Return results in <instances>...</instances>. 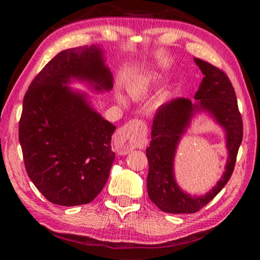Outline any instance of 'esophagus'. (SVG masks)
Returning a JSON list of instances; mask_svg holds the SVG:
<instances>
[{"instance_id": "1", "label": "esophagus", "mask_w": 260, "mask_h": 260, "mask_svg": "<svg viewBox=\"0 0 260 260\" xmlns=\"http://www.w3.org/2000/svg\"><path fill=\"white\" fill-rule=\"evenodd\" d=\"M146 125L140 120H131L117 132L114 136V147L118 153L127 155L135 148L142 146L146 141Z\"/></svg>"}]
</instances>
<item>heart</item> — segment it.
<instances>
[{
    "label": "heart",
    "mask_w": 260,
    "mask_h": 260,
    "mask_svg": "<svg viewBox=\"0 0 260 260\" xmlns=\"http://www.w3.org/2000/svg\"><path fill=\"white\" fill-rule=\"evenodd\" d=\"M160 78L157 76V74H151V76H149L147 78H143L142 80H139L134 83H132L128 87H127V93H128L129 98L133 99V100H140L142 99L143 96H146L152 87H155L158 82H159ZM167 98V93L164 91V93H161L159 96H158V99L156 101V104L159 105L161 104ZM116 100L117 102L121 104V105H125L126 104V99L122 96L121 94L118 93L116 95Z\"/></svg>",
    "instance_id": "heart-1"
}]
</instances>
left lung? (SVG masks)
<instances>
[{"label":"left lung","mask_w":260,"mask_h":260,"mask_svg":"<svg viewBox=\"0 0 260 260\" xmlns=\"http://www.w3.org/2000/svg\"><path fill=\"white\" fill-rule=\"evenodd\" d=\"M204 74L193 99L177 98L158 109L152 122L147 189L149 199L167 213H195L212 201L226 186L234 171L236 156L243 138V121L237 107L235 90L225 72L200 58H193ZM209 113L226 134L228 164L222 179L205 196L191 197L175 181L174 158L179 140L194 114Z\"/></svg>","instance_id":"obj_1"}]
</instances>
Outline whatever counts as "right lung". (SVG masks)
<instances>
[{
	"label": "right lung",
	"instance_id": "1",
	"mask_svg": "<svg viewBox=\"0 0 260 260\" xmlns=\"http://www.w3.org/2000/svg\"><path fill=\"white\" fill-rule=\"evenodd\" d=\"M100 46L60 51L26 91L19 121L24 162L34 186L51 203L87 204L102 191L116 153V126L90 104L88 95L69 87L86 82L109 91L113 77Z\"/></svg>",
	"mask_w": 260,
	"mask_h": 260
}]
</instances>
